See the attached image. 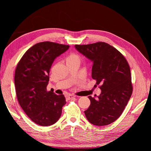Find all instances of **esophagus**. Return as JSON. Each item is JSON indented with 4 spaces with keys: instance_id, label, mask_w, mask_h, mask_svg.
I'll list each match as a JSON object with an SVG mask.
<instances>
[{
    "instance_id": "34e87169",
    "label": "esophagus",
    "mask_w": 151,
    "mask_h": 151,
    "mask_svg": "<svg viewBox=\"0 0 151 151\" xmlns=\"http://www.w3.org/2000/svg\"><path fill=\"white\" fill-rule=\"evenodd\" d=\"M75 97H76L75 96L72 95V94H68V95L66 96V98H67V99H74V98H75Z\"/></svg>"
}]
</instances>
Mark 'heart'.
<instances>
[{
    "instance_id": "1",
    "label": "heart",
    "mask_w": 151,
    "mask_h": 151,
    "mask_svg": "<svg viewBox=\"0 0 151 151\" xmlns=\"http://www.w3.org/2000/svg\"><path fill=\"white\" fill-rule=\"evenodd\" d=\"M75 60L80 61V57L76 53H72L67 58V62H70Z\"/></svg>"
}]
</instances>
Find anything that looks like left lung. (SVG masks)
<instances>
[{"label":"left lung","instance_id":"obj_1","mask_svg":"<svg viewBox=\"0 0 151 151\" xmlns=\"http://www.w3.org/2000/svg\"><path fill=\"white\" fill-rule=\"evenodd\" d=\"M75 48L93 62L91 76L96 85H101L99 96H88L91 104L84 111L87 119L96 126L110 124L122 115L132 93L129 63L119 51L106 43L76 45Z\"/></svg>","mask_w":151,"mask_h":151}]
</instances>
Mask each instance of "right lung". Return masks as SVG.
Segmentation results:
<instances>
[{
  "instance_id": "1",
  "label": "right lung",
  "mask_w": 151,
  "mask_h": 151,
  "mask_svg": "<svg viewBox=\"0 0 151 151\" xmlns=\"http://www.w3.org/2000/svg\"><path fill=\"white\" fill-rule=\"evenodd\" d=\"M68 45L44 42L28 49L16 67L14 84L18 102L31 120L41 126L56 123L66 104L63 94L47 91L49 73L55 59Z\"/></svg>"
}]
</instances>
